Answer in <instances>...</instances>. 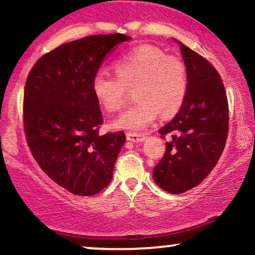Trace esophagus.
<instances>
[{"instance_id": "1", "label": "esophagus", "mask_w": 255, "mask_h": 255, "mask_svg": "<svg viewBox=\"0 0 255 255\" xmlns=\"http://www.w3.org/2000/svg\"><path fill=\"white\" fill-rule=\"evenodd\" d=\"M127 140H129L131 142H142L145 141L146 136L144 134H137V133H127Z\"/></svg>"}]
</instances>
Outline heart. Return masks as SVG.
<instances>
[{"mask_svg": "<svg viewBox=\"0 0 255 255\" xmlns=\"http://www.w3.org/2000/svg\"><path fill=\"white\" fill-rule=\"evenodd\" d=\"M118 77L97 73L92 79V92L108 111L124 107L128 90L134 89L136 103L113 121V127L126 130H142L159 113L172 116L182 107L188 91L186 63L169 56L153 45L135 46L116 61Z\"/></svg>", "mask_w": 255, "mask_h": 255, "instance_id": "obj_1", "label": "heart"}]
</instances>
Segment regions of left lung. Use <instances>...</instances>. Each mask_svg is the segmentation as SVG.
Here are the masks:
<instances>
[{"mask_svg":"<svg viewBox=\"0 0 255 255\" xmlns=\"http://www.w3.org/2000/svg\"><path fill=\"white\" fill-rule=\"evenodd\" d=\"M188 71V91L174 119L160 128L170 135L153 180L171 194L198 186L212 171L224 150L229 129V110L224 85L215 67L178 40Z\"/></svg>","mask_w":255,"mask_h":255,"instance_id":"obj_1","label":"left lung"}]
</instances>
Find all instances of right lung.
Masks as SVG:
<instances>
[{
  "label": "right lung",
  "mask_w": 255,
  "mask_h": 255,
  "mask_svg": "<svg viewBox=\"0 0 255 255\" xmlns=\"http://www.w3.org/2000/svg\"><path fill=\"white\" fill-rule=\"evenodd\" d=\"M130 37L97 34L45 54L32 67L24 92L28 147L42 170L58 186L81 197L110 183L124 131L99 134L103 124L92 79L105 57Z\"/></svg>",
  "instance_id": "add662e5"
}]
</instances>
